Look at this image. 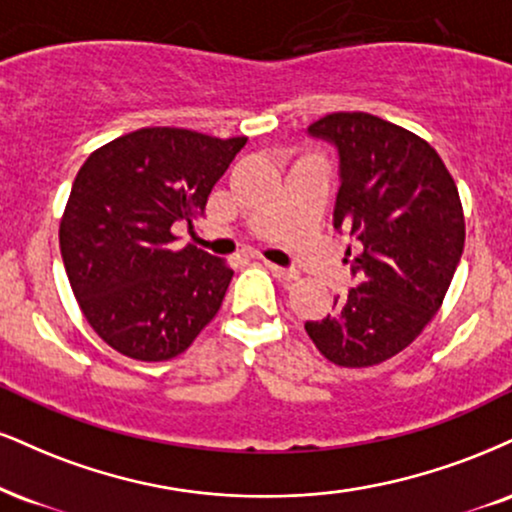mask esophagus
<instances>
[{"instance_id":"esophagus-1","label":"esophagus","mask_w":512,"mask_h":512,"mask_svg":"<svg viewBox=\"0 0 512 512\" xmlns=\"http://www.w3.org/2000/svg\"><path fill=\"white\" fill-rule=\"evenodd\" d=\"M267 269L276 276V279H281V281H295V279H298V272H295V269L279 267V264H272V262H267Z\"/></svg>"}]
</instances>
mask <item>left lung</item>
Segmentation results:
<instances>
[{
  "instance_id": "1",
  "label": "left lung",
  "mask_w": 512,
  "mask_h": 512,
  "mask_svg": "<svg viewBox=\"0 0 512 512\" xmlns=\"http://www.w3.org/2000/svg\"><path fill=\"white\" fill-rule=\"evenodd\" d=\"M338 147L334 226L355 240L357 276L334 315L307 322L338 367H372L405 350L432 322L465 245L458 186L427 140L365 112H334L307 128Z\"/></svg>"
}]
</instances>
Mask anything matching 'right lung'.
<instances>
[{
    "mask_svg": "<svg viewBox=\"0 0 512 512\" xmlns=\"http://www.w3.org/2000/svg\"><path fill=\"white\" fill-rule=\"evenodd\" d=\"M245 143V135L140 128L80 166L59 248L80 312L116 353L171 360L219 312L233 269L195 245L171 250V226L205 217L214 183Z\"/></svg>",
    "mask_w": 512,
    "mask_h": 512,
    "instance_id": "add662e5",
    "label": "right lung"
}]
</instances>
